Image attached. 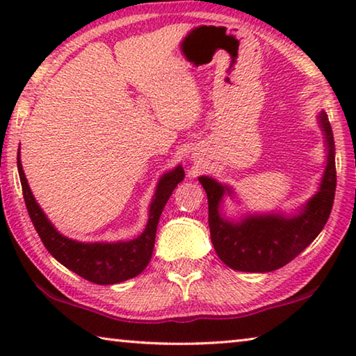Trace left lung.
Returning a JSON list of instances; mask_svg holds the SVG:
<instances>
[{"label": "left lung", "instance_id": "1", "mask_svg": "<svg viewBox=\"0 0 356 356\" xmlns=\"http://www.w3.org/2000/svg\"><path fill=\"white\" fill-rule=\"evenodd\" d=\"M318 122L328 149L327 168L321 188L298 215L289 218L278 213L250 215L232 222L220 213L222 196L231 195V188L212 177H200L209 200L210 237L216 254L227 267L251 273L273 272L297 257L327 225L336 191L334 140L325 111L318 114Z\"/></svg>", "mask_w": 356, "mask_h": 356}]
</instances>
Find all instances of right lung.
<instances>
[{
  "label": "right lung",
  "instance_id": "add662e5",
  "mask_svg": "<svg viewBox=\"0 0 356 356\" xmlns=\"http://www.w3.org/2000/svg\"><path fill=\"white\" fill-rule=\"evenodd\" d=\"M17 168H19L23 197H25L29 218H31L48 252L78 276L102 286L118 284V282L135 278L147 267L150 257H152L160 215L174 188L185 177L182 166H177L176 170L161 176L159 185H156L154 200L150 202L147 226L141 236L129 240V242L81 243L59 234L55 226L48 221L47 215L42 212L39 204L34 200L31 188H29L25 172H23L20 149L17 155Z\"/></svg>",
  "mask_w": 356,
  "mask_h": 356
}]
</instances>
